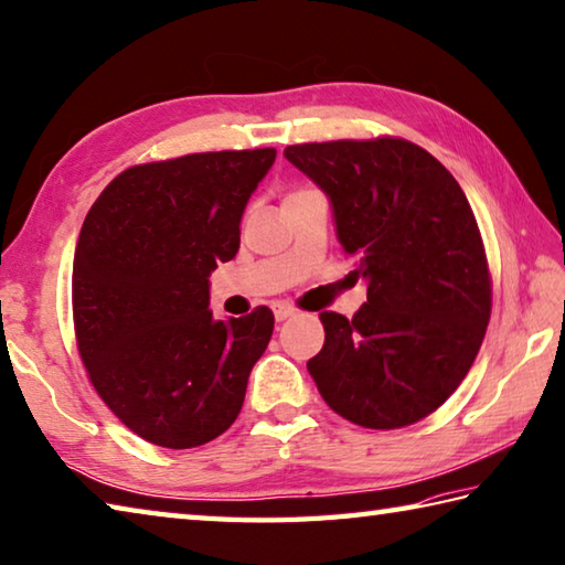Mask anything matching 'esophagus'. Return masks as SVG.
Wrapping results in <instances>:
<instances>
[{
    "instance_id": "obj_1",
    "label": "esophagus",
    "mask_w": 565,
    "mask_h": 565,
    "mask_svg": "<svg viewBox=\"0 0 565 565\" xmlns=\"http://www.w3.org/2000/svg\"><path fill=\"white\" fill-rule=\"evenodd\" d=\"M296 313V309L294 306H289V303H274V316H276V321H286V318H291Z\"/></svg>"
}]
</instances>
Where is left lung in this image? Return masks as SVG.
<instances>
[{"label":"left lung","instance_id":"obj_1","mask_svg":"<svg viewBox=\"0 0 565 565\" xmlns=\"http://www.w3.org/2000/svg\"><path fill=\"white\" fill-rule=\"evenodd\" d=\"M286 160L321 188L367 301L323 311L306 367L338 415L367 429L417 423L465 381L491 316L475 212L443 162L403 138L303 142Z\"/></svg>","mask_w":565,"mask_h":565}]
</instances>
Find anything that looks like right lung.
<instances>
[{"label": "right lung", "mask_w": 565, "mask_h": 565, "mask_svg": "<svg viewBox=\"0 0 565 565\" xmlns=\"http://www.w3.org/2000/svg\"><path fill=\"white\" fill-rule=\"evenodd\" d=\"M274 160L256 148L132 166L86 214L71 276L81 361L110 413L152 445L190 449L230 429L269 345L266 306L212 316L210 274L237 254Z\"/></svg>", "instance_id": "right-lung-1"}]
</instances>
